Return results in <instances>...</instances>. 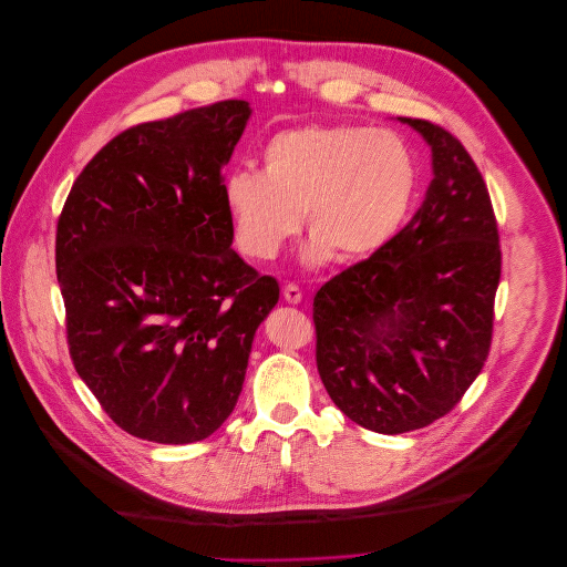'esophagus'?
<instances>
[{
	"label": "esophagus",
	"instance_id": "34e87169",
	"mask_svg": "<svg viewBox=\"0 0 567 567\" xmlns=\"http://www.w3.org/2000/svg\"><path fill=\"white\" fill-rule=\"evenodd\" d=\"M284 299H286L288 303L297 306V303H301L303 292L299 290V286H295V284H286V286H284Z\"/></svg>",
	"mask_w": 567,
	"mask_h": 567
}]
</instances>
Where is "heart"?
<instances>
[{"instance_id": "obj_1", "label": "heart", "mask_w": 567, "mask_h": 567, "mask_svg": "<svg viewBox=\"0 0 567 567\" xmlns=\"http://www.w3.org/2000/svg\"><path fill=\"white\" fill-rule=\"evenodd\" d=\"M261 169H236L223 198L246 257L272 259L301 229L312 240L306 261L364 259L391 243L414 205L419 162L391 128L362 124H308L272 135Z\"/></svg>"}]
</instances>
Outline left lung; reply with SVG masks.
<instances>
[{
  "instance_id": "left-lung-1",
  "label": "left lung",
  "mask_w": 567,
  "mask_h": 567,
  "mask_svg": "<svg viewBox=\"0 0 567 567\" xmlns=\"http://www.w3.org/2000/svg\"><path fill=\"white\" fill-rule=\"evenodd\" d=\"M434 178L404 229L315 297L317 367L358 425L402 434L454 410L485 367L502 250L478 165L443 126L400 117Z\"/></svg>"
}]
</instances>
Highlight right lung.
<instances>
[{
	"label": "right lung",
	"instance_id": "right-lung-1",
	"mask_svg": "<svg viewBox=\"0 0 567 567\" xmlns=\"http://www.w3.org/2000/svg\"><path fill=\"white\" fill-rule=\"evenodd\" d=\"M250 115L223 100L115 135L56 225L76 373L124 432L167 445L214 434L243 391L279 284L231 248L223 165Z\"/></svg>",
	"mask_w": 567,
	"mask_h": 567
}]
</instances>
